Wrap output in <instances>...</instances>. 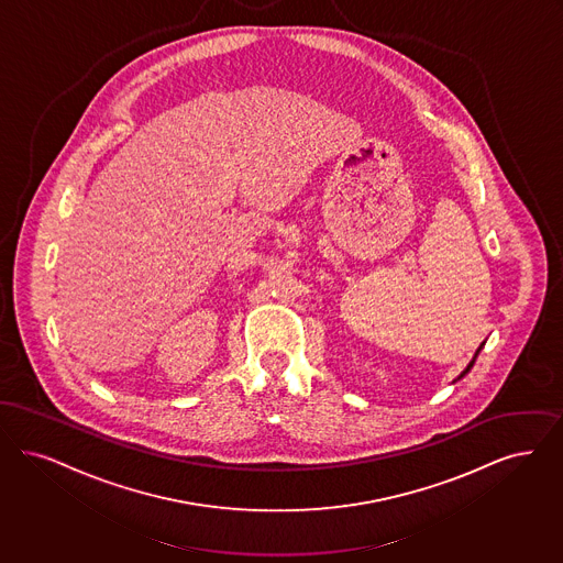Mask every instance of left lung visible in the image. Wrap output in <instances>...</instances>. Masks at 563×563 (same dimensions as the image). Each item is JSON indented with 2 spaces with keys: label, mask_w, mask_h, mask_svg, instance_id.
<instances>
[{
  "label": "left lung",
  "mask_w": 563,
  "mask_h": 563,
  "mask_svg": "<svg viewBox=\"0 0 563 563\" xmlns=\"http://www.w3.org/2000/svg\"><path fill=\"white\" fill-rule=\"evenodd\" d=\"M482 346H484V343L479 344V349H477V351H475V355H473V360H471V362H468V366H466L465 369H463V372H461V376H459V378H463V376H465L466 372H468V369H471V367H473V364H475V360H477V355H479V351H482Z\"/></svg>",
  "instance_id": "obj_1"
}]
</instances>
